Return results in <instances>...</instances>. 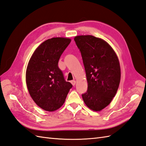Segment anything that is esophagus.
<instances>
[{"label": "esophagus", "instance_id": "34e87169", "mask_svg": "<svg viewBox=\"0 0 146 146\" xmlns=\"http://www.w3.org/2000/svg\"><path fill=\"white\" fill-rule=\"evenodd\" d=\"M71 83L72 84V85H73V86H74V85H75V84H76V81H74V80L71 81Z\"/></svg>", "mask_w": 146, "mask_h": 146}]
</instances>
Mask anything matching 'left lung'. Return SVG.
<instances>
[{
	"mask_svg": "<svg viewBox=\"0 0 146 146\" xmlns=\"http://www.w3.org/2000/svg\"><path fill=\"white\" fill-rule=\"evenodd\" d=\"M74 40L81 52L88 83L82 98L89 109L100 111L111 102L117 92L121 78L118 58L113 48L102 39L86 35L76 36Z\"/></svg>",
	"mask_w": 146,
	"mask_h": 146,
	"instance_id": "left-lung-1",
	"label": "left lung"
}]
</instances>
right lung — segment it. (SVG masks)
I'll list each match as a JSON object with an SVG mask.
<instances>
[{
	"mask_svg": "<svg viewBox=\"0 0 146 146\" xmlns=\"http://www.w3.org/2000/svg\"><path fill=\"white\" fill-rule=\"evenodd\" d=\"M71 42L64 37L47 39L37 47L29 60L26 81L29 94L41 109L53 111L64 104L72 84L65 80L58 63Z\"/></svg>",
	"mask_w": 146,
	"mask_h": 146,
	"instance_id": "add662e5",
	"label": "right lung"
}]
</instances>
